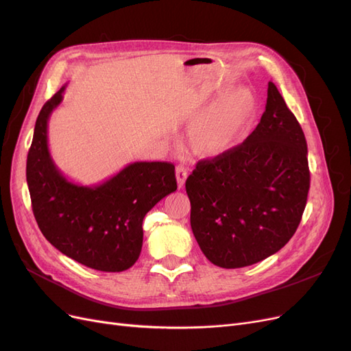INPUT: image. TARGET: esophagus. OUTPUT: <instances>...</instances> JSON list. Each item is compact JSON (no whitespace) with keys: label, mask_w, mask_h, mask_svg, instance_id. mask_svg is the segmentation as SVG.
I'll return each mask as SVG.
<instances>
[{"label":"esophagus","mask_w":351,"mask_h":351,"mask_svg":"<svg viewBox=\"0 0 351 351\" xmlns=\"http://www.w3.org/2000/svg\"><path fill=\"white\" fill-rule=\"evenodd\" d=\"M176 178H177V184L178 189H183L184 183H186V178H187V169L182 165H178L176 168Z\"/></svg>","instance_id":"esophagus-1"}]
</instances>
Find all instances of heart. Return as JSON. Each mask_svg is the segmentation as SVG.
<instances>
[{
	"instance_id": "obj_1",
	"label": "heart",
	"mask_w": 351,
	"mask_h": 351,
	"mask_svg": "<svg viewBox=\"0 0 351 351\" xmlns=\"http://www.w3.org/2000/svg\"><path fill=\"white\" fill-rule=\"evenodd\" d=\"M256 112L258 99L250 89H231L190 123L187 147L204 159L226 156L246 139Z\"/></svg>"
}]
</instances>
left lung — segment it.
Here are the masks:
<instances>
[{"mask_svg":"<svg viewBox=\"0 0 351 351\" xmlns=\"http://www.w3.org/2000/svg\"><path fill=\"white\" fill-rule=\"evenodd\" d=\"M309 187L304 133L269 82L256 129L226 156L199 161L187 178L200 250L227 269L267 259L299 227Z\"/></svg>","mask_w":351,"mask_h":351,"instance_id":"left-lung-1","label":"left lung"}]
</instances>
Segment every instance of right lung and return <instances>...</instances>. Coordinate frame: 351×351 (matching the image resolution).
<instances>
[{
    "instance_id": "right-lung-1",
    "label": "right lung",
    "mask_w": 351,
    "mask_h": 351,
    "mask_svg": "<svg viewBox=\"0 0 351 351\" xmlns=\"http://www.w3.org/2000/svg\"><path fill=\"white\" fill-rule=\"evenodd\" d=\"M66 84L42 107L26 162L32 209L45 239L84 267L121 272L142 250L145 215L177 190L171 162H133L97 186L67 180L48 147V120Z\"/></svg>"
}]
</instances>
